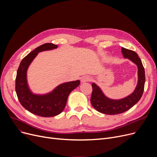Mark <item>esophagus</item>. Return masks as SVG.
I'll return each instance as SVG.
<instances>
[{"mask_svg": "<svg viewBox=\"0 0 157 157\" xmlns=\"http://www.w3.org/2000/svg\"><path fill=\"white\" fill-rule=\"evenodd\" d=\"M91 81V78L88 76H85L81 79L82 83H84V82H86V81Z\"/></svg>", "mask_w": 157, "mask_h": 157, "instance_id": "34e87169", "label": "esophagus"}]
</instances>
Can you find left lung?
<instances>
[{"label":"left lung","instance_id":"8db88e82","mask_svg":"<svg viewBox=\"0 0 157 157\" xmlns=\"http://www.w3.org/2000/svg\"><path fill=\"white\" fill-rule=\"evenodd\" d=\"M121 52L125 59H128L136 63L138 67V83L134 92L120 100H113L106 97L101 88L94 83H92L91 104L94 108L103 114H117L124 113L130 109L140 100L143 95L144 83L145 72L141 60L134 51L122 48Z\"/></svg>","mask_w":157,"mask_h":157}]
</instances>
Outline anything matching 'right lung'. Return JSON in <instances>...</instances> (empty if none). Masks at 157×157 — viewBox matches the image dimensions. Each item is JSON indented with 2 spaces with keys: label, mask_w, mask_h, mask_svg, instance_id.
<instances>
[{
  "label": "right lung",
  "mask_w": 157,
  "mask_h": 157,
  "mask_svg": "<svg viewBox=\"0 0 157 157\" xmlns=\"http://www.w3.org/2000/svg\"><path fill=\"white\" fill-rule=\"evenodd\" d=\"M57 47L53 43H45L36 48L23 58L16 74L15 90L20 104L27 111L39 117H52L61 113L65 108L69 95L80 84L79 80L64 83L58 86L52 92L43 95L31 92L27 80L29 65L38 53L51 50Z\"/></svg>",
  "instance_id": "obj_1"
}]
</instances>
